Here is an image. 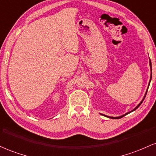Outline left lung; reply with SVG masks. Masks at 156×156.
I'll use <instances>...</instances> for the list:
<instances>
[{
    "instance_id": "1",
    "label": "left lung",
    "mask_w": 156,
    "mask_h": 156,
    "mask_svg": "<svg viewBox=\"0 0 156 156\" xmlns=\"http://www.w3.org/2000/svg\"><path fill=\"white\" fill-rule=\"evenodd\" d=\"M150 68H151V71H152L151 61H150ZM151 78H152V73H151V76H150V80H151ZM149 85H150V83H149ZM147 92H146V94H145V95H144V99H143V100H142V101H141V103H139V105H137V106H136V108H134L133 111H135V110H136V109H137L138 108H139V106H140V105L141 104V103H142V102H143V101H144V98H145V97H146V94H147ZM133 111H132V112H133ZM130 112H128V113H130ZM128 113H127V114H125V115H122V116H121V117H109V118H112V119H120V118H122V117H124V116H125V115H127V114H128Z\"/></svg>"
}]
</instances>
